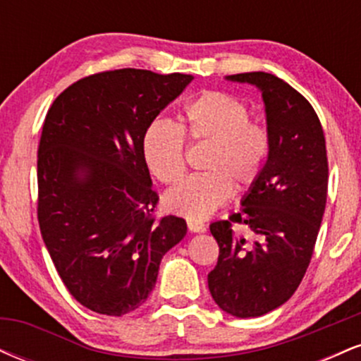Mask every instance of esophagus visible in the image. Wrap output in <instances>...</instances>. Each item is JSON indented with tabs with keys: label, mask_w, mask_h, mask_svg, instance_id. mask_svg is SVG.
<instances>
[{
	"label": "esophagus",
	"mask_w": 361,
	"mask_h": 361,
	"mask_svg": "<svg viewBox=\"0 0 361 361\" xmlns=\"http://www.w3.org/2000/svg\"><path fill=\"white\" fill-rule=\"evenodd\" d=\"M186 224H188V229L192 231V233H204L205 231V224L200 221H192V219H188Z\"/></svg>",
	"instance_id": "34e87169"
}]
</instances>
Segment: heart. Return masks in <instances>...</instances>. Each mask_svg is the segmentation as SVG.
<instances>
[{
	"label": "heart",
	"mask_w": 361,
	"mask_h": 361,
	"mask_svg": "<svg viewBox=\"0 0 361 361\" xmlns=\"http://www.w3.org/2000/svg\"><path fill=\"white\" fill-rule=\"evenodd\" d=\"M180 127L156 118L140 140L144 163L161 183L173 185L185 173V135L207 144L202 169L164 195L169 212L192 221L209 217L226 204L233 188L246 190L258 180L270 156L271 135L267 126L251 120L247 106L224 91L209 90L183 106Z\"/></svg>",
	"instance_id": "heart-1"
}]
</instances>
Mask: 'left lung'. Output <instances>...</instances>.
Wrapping results in <instances>:
<instances>
[{"label":"left lung","mask_w":361,"mask_h":361,"mask_svg":"<svg viewBox=\"0 0 361 361\" xmlns=\"http://www.w3.org/2000/svg\"><path fill=\"white\" fill-rule=\"evenodd\" d=\"M227 80L261 91L271 149L241 212L210 224L219 259L209 290L224 312L259 317L285 304L307 271L326 209V139L312 105L288 82L270 73ZM234 223L246 225L255 239L235 236Z\"/></svg>","instance_id":"left-lung-1"}]
</instances>
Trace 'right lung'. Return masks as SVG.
Here are the masks:
<instances>
[{
    "label": "right lung",
    "mask_w": 361,
    "mask_h": 361,
    "mask_svg": "<svg viewBox=\"0 0 361 361\" xmlns=\"http://www.w3.org/2000/svg\"><path fill=\"white\" fill-rule=\"evenodd\" d=\"M193 76L115 69L73 82L45 117L37 156L40 234L62 283L93 312L123 316L147 300L159 263L186 234L156 219L140 140Z\"/></svg>",
    "instance_id": "right-lung-1"
}]
</instances>
